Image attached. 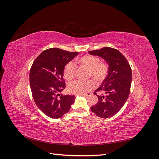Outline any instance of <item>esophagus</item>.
I'll list each match as a JSON object with an SVG mask.
<instances>
[{
  "label": "esophagus",
  "instance_id": "obj_1",
  "mask_svg": "<svg viewBox=\"0 0 159 159\" xmlns=\"http://www.w3.org/2000/svg\"><path fill=\"white\" fill-rule=\"evenodd\" d=\"M91 93H89V92H88V93H83V94H78V95H83V96H84V97H89V96H90L91 95Z\"/></svg>",
  "mask_w": 159,
  "mask_h": 159
}]
</instances>
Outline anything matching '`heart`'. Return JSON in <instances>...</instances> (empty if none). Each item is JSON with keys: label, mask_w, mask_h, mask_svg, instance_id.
Here are the masks:
<instances>
[{"label": "heart", "mask_w": 159, "mask_h": 159, "mask_svg": "<svg viewBox=\"0 0 159 159\" xmlns=\"http://www.w3.org/2000/svg\"><path fill=\"white\" fill-rule=\"evenodd\" d=\"M76 63L81 66L87 68L89 71V75L95 80L101 82L106 77L108 71L107 66L103 62L100 61L98 57L92 55H85L76 60ZM75 72V68L72 62L67 64L64 70V78L67 80L74 78ZM95 84L92 81H74L68 85V91L71 93L83 94L94 88Z\"/></svg>", "instance_id": "heart-1"}]
</instances>
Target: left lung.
<instances>
[{
    "mask_svg": "<svg viewBox=\"0 0 159 159\" xmlns=\"http://www.w3.org/2000/svg\"><path fill=\"white\" fill-rule=\"evenodd\" d=\"M89 54L103 58L108 65V74L96 92L98 102L91 107L98 117L109 118L121 109L129 98L132 81V71L128 61L119 50L104 47L89 51Z\"/></svg>",
    "mask_w": 159,
    "mask_h": 159,
    "instance_id": "1",
    "label": "left lung"
}]
</instances>
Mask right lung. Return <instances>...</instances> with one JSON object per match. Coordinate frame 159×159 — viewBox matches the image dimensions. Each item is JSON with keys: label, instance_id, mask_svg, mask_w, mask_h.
I'll list each match as a JSON object with an SVG mask.
<instances>
[{"label": "right lung", "instance_id": "right-lung-1", "mask_svg": "<svg viewBox=\"0 0 159 159\" xmlns=\"http://www.w3.org/2000/svg\"><path fill=\"white\" fill-rule=\"evenodd\" d=\"M78 54L53 48L42 52L33 62L29 75L32 97L38 109L48 117H61L74 103L75 95L58 93L66 88L65 66Z\"/></svg>", "mask_w": 159, "mask_h": 159}]
</instances>
